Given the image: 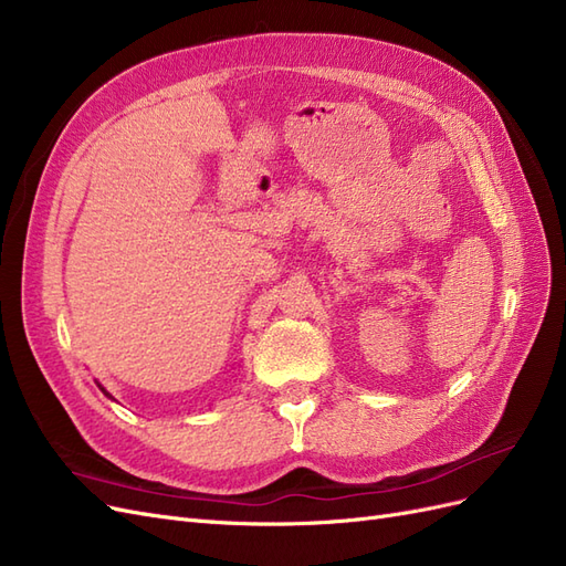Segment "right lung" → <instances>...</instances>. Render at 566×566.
<instances>
[{
    "mask_svg": "<svg viewBox=\"0 0 566 566\" xmlns=\"http://www.w3.org/2000/svg\"><path fill=\"white\" fill-rule=\"evenodd\" d=\"M98 387H101V385H98ZM101 391H104V394H106V397H111V394H108V391H106L104 387H101ZM111 399H113V397H111Z\"/></svg>",
    "mask_w": 566,
    "mask_h": 566,
    "instance_id": "right-lung-1",
    "label": "right lung"
}]
</instances>
